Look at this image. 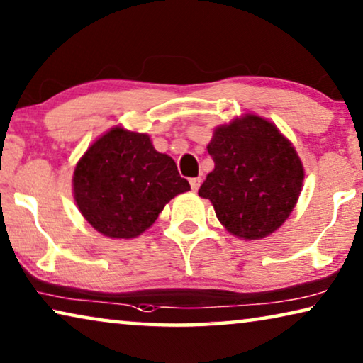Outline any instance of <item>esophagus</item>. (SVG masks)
<instances>
[{
  "label": "esophagus",
  "mask_w": 363,
  "mask_h": 363,
  "mask_svg": "<svg viewBox=\"0 0 363 363\" xmlns=\"http://www.w3.org/2000/svg\"><path fill=\"white\" fill-rule=\"evenodd\" d=\"M189 185H191L193 191H196L201 185V177H194V178H189Z\"/></svg>",
  "instance_id": "esophagus-1"
}]
</instances>
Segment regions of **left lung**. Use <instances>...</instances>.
<instances>
[{
  "label": "left lung",
  "mask_w": 363,
  "mask_h": 363,
  "mask_svg": "<svg viewBox=\"0 0 363 363\" xmlns=\"http://www.w3.org/2000/svg\"><path fill=\"white\" fill-rule=\"evenodd\" d=\"M208 152L214 170L198 194L228 232L258 240L284 224L302 191L303 167L274 125L256 115L237 118L217 128Z\"/></svg>",
  "instance_id": "8db88e82"
}]
</instances>
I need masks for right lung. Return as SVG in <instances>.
<instances>
[{
	"label": "right lung",
	"mask_w": 363,
	"mask_h": 363,
	"mask_svg": "<svg viewBox=\"0 0 363 363\" xmlns=\"http://www.w3.org/2000/svg\"><path fill=\"white\" fill-rule=\"evenodd\" d=\"M74 199L96 230L133 238L154 224L164 206L189 189L174 159L152 147L147 135L113 128L77 162Z\"/></svg>",
	"instance_id": "right-lung-1"
}]
</instances>
